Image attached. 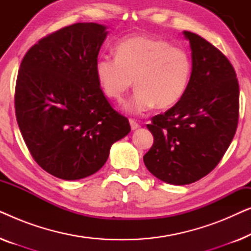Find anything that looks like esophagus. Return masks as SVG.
<instances>
[{
    "label": "esophagus",
    "mask_w": 251,
    "mask_h": 251,
    "mask_svg": "<svg viewBox=\"0 0 251 251\" xmlns=\"http://www.w3.org/2000/svg\"><path fill=\"white\" fill-rule=\"evenodd\" d=\"M129 122H130V126H131V130H137V129H139V125L138 123H137L135 120L133 119H130L129 120Z\"/></svg>",
    "instance_id": "esophagus-1"
}]
</instances>
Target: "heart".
Masks as SVG:
<instances>
[{
	"instance_id": "b5f03b06",
	"label": "heart",
	"mask_w": 251,
	"mask_h": 251,
	"mask_svg": "<svg viewBox=\"0 0 251 251\" xmlns=\"http://www.w3.org/2000/svg\"><path fill=\"white\" fill-rule=\"evenodd\" d=\"M115 56H102L95 73L102 94L121 102L135 82L137 90L126 111L142 114L156 105L169 108L183 98L192 75L186 51L170 42L147 36H130L116 44Z\"/></svg>"
}]
</instances>
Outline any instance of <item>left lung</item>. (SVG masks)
I'll return each mask as SVG.
<instances>
[{
    "mask_svg": "<svg viewBox=\"0 0 251 251\" xmlns=\"http://www.w3.org/2000/svg\"><path fill=\"white\" fill-rule=\"evenodd\" d=\"M192 51V75L183 98L154 116V143L144 155L149 171L173 185L194 183L219 163L235 135L239 83L227 58L198 34L183 32Z\"/></svg>",
    "mask_w": 251,
    "mask_h": 251,
    "instance_id": "8db88e82",
    "label": "left lung"
}]
</instances>
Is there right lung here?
<instances>
[{"instance_id":"1","label":"right lung","mask_w":251,"mask_h":251,"mask_svg":"<svg viewBox=\"0 0 251 251\" xmlns=\"http://www.w3.org/2000/svg\"><path fill=\"white\" fill-rule=\"evenodd\" d=\"M107 27L77 23L30 48L16 84V116L37 164L65 180L100 169L111 146L130 132L128 119L112 108L95 73Z\"/></svg>"}]
</instances>
